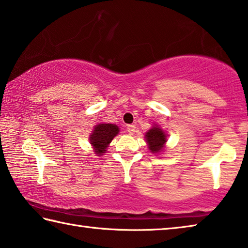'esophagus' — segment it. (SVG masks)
<instances>
[{
	"mask_svg": "<svg viewBox=\"0 0 248 248\" xmlns=\"http://www.w3.org/2000/svg\"><path fill=\"white\" fill-rule=\"evenodd\" d=\"M134 131H136V125H134V124H128L127 125V132L129 134H133Z\"/></svg>",
	"mask_w": 248,
	"mask_h": 248,
	"instance_id": "esophagus-1",
	"label": "esophagus"
}]
</instances>
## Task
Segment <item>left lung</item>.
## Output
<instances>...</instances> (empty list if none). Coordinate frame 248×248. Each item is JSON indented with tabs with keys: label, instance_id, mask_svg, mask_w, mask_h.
<instances>
[{
	"label": "left lung",
	"instance_id": "8db88e82",
	"mask_svg": "<svg viewBox=\"0 0 248 248\" xmlns=\"http://www.w3.org/2000/svg\"><path fill=\"white\" fill-rule=\"evenodd\" d=\"M146 142L149 143V149L152 153H157L163 149L166 142V134L158 127H153L145 133Z\"/></svg>",
	"mask_w": 248,
	"mask_h": 248
}]
</instances>
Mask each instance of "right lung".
Segmentation results:
<instances>
[{
    "label": "right lung",
    "mask_w": 248,
    "mask_h": 248,
    "mask_svg": "<svg viewBox=\"0 0 248 248\" xmlns=\"http://www.w3.org/2000/svg\"><path fill=\"white\" fill-rule=\"evenodd\" d=\"M119 128L111 124H100L95 125L93 133L91 134L90 141L94 146L95 153L102 155L106 151L108 144L118 134Z\"/></svg>",
    "instance_id": "obj_1"
}]
</instances>
